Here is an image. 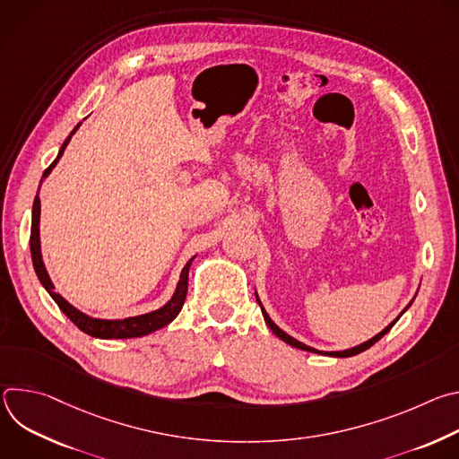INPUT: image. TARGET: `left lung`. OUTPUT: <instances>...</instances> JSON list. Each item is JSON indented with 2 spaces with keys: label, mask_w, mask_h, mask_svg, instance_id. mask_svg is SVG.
Masks as SVG:
<instances>
[{
  "label": "left lung",
  "mask_w": 459,
  "mask_h": 459,
  "mask_svg": "<svg viewBox=\"0 0 459 459\" xmlns=\"http://www.w3.org/2000/svg\"><path fill=\"white\" fill-rule=\"evenodd\" d=\"M255 299H257V296H255ZM257 303H259V299H257ZM412 305V301L407 305V308ZM259 307H261V312H264V317H265V321H267V325H269V329L280 338V340H283L285 343H289V345H292V347H296V349H301V351H308V352H317V354H325V356H336V358H349V356H356V354H359V352H363V351H367V349H370L376 342H379L390 329H392V326H394V323L402 317V314L407 310H403L394 321H392L388 326H386V329H383L377 336H374L372 340H368V342H365V343H361V345H358V347H354V349H349V351H343V352H321V351H316V349H312V347H308V345H305V343H301V342H298V340H294L292 336H289L287 333H283L281 329H280V326L269 317V314L265 312V308H264V305H261L259 303Z\"/></svg>",
  "instance_id": "1"
}]
</instances>
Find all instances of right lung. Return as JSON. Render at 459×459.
Listing matches in <instances>:
<instances>
[{
  "mask_svg": "<svg viewBox=\"0 0 459 459\" xmlns=\"http://www.w3.org/2000/svg\"><path fill=\"white\" fill-rule=\"evenodd\" d=\"M80 125H76V128L71 133V136L63 142L57 158L48 165V169L43 172V178H47L50 174V170L54 169V165L57 163V160L61 158L65 147L69 145L73 134L76 133ZM41 178V181H43ZM41 185V183H39ZM30 255H32V265L34 271L41 281V285L47 289V292L50 294V298L57 303L59 310L67 316L80 331H83L89 336L94 338H101V340H126V338H140L145 334H151L161 326L169 325L181 310L185 298H186V289H188V267H190V261H186V265L181 271L176 292L172 296V299L163 305L161 308L149 312V314H142L136 317H125V319H96V317H89L87 314L80 312L78 308H74L69 301H65L57 292H54V285L45 271L43 265V259H41V247H39V198L36 194L34 198V205H32V227H30Z\"/></svg>",
  "mask_w": 459,
  "mask_h": 459,
  "instance_id": "obj_1",
  "label": "right lung"
}]
</instances>
